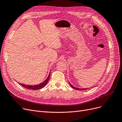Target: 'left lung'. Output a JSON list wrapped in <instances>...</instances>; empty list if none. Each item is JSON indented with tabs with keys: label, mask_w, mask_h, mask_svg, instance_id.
<instances>
[{
	"label": "left lung",
	"mask_w": 122,
	"mask_h": 122,
	"mask_svg": "<svg viewBox=\"0 0 122 122\" xmlns=\"http://www.w3.org/2000/svg\"><path fill=\"white\" fill-rule=\"evenodd\" d=\"M69 84H70V86H71L73 88L76 89V90H80V91L82 90V91H83V90H86V89H88V88H77V87H75L73 86H72L71 84H70V83H69Z\"/></svg>",
	"instance_id": "1"
}]
</instances>
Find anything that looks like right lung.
Segmentation results:
<instances>
[{
  "mask_svg": "<svg viewBox=\"0 0 122 122\" xmlns=\"http://www.w3.org/2000/svg\"><path fill=\"white\" fill-rule=\"evenodd\" d=\"M50 76V73H49L47 78L46 80H45L43 82H42V83H41V84H40L39 85H36V86H29V85L22 84H21V83H20V85L21 86H22L24 87L25 88H26L29 89H32V90H37V89H41V88L44 87L47 84V83L48 80H49Z\"/></svg>",
  "mask_w": 122,
  "mask_h": 122,
  "instance_id": "obj_1",
  "label": "right lung"
}]
</instances>
